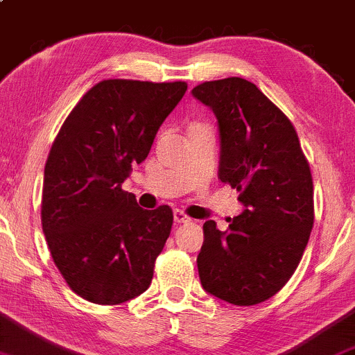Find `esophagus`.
Instances as JSON below:
<instances>
[{
    "mask_svg": "<svg viewBox=\"0 0 355 355\" xmlns=\"http://www.w3.org/2000/svg\"><path fill=\"white\" fill-rule=\"evenodd\" d=\"M173 216H174V223H188V222H191V218H189V216H186L184 213L181 211V209H174V213H173Z\"/></svg>",
    "mask_w": 355,
    "mask_h": 355,
    "instance_id": "1",
    "label": "esophagus"
}]
</instances>
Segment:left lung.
<instances>
[{
    "instance_id": "1",
    "label": "left lung",
    "mask_w": 355,
    "mask_h": 355,
    "mask_svg": "<svg viewBox=\"0 0 355 355\" xmlns=\"http://www.w3.org/2000/svg\"><path fill=\"white\" fill-rule=\"evenodd\" d=\"M191 94L218 121V179L243 211L225 232L203 225L196 264L203 289L239 306L262 303L288 283L313 228V181L295 127L254 83L227 78Z\"/></svg>"
}]
</instances>
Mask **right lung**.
I'll use <instances>...</instances> for the list:
<instances>
[{
    "mask_svg": "<svg viewBox=\"0 0 355 355\" xmlns=\"http://www.w3.org/2000/svg\"><path fill=\"white\" fill-rule=\"evenodd\" d=\"M186 83L108 79L81 98L52 144L44 171L42 228L76 295L120 304L150 286L173 209H144L121 189L146 161Z\"/></svg>",
    "mask_w": 355,
    "mask_h": 355,
    "instance_id": "obj_1",
    "label": "right lung"
}]
</instances>
